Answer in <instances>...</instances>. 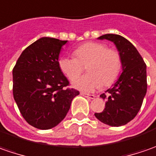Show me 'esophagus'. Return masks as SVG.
Wrapping results in <instances>:
<instances>
[{
    "instance_id": "esophagus-1",
    "label": "esophagus",
    "mask_w": 156,
    "mask_h": 156,
    "mask_svg": "<svg viewBox=\"0 0 156 156\" xmlns=\"http://www.w3.org/2000/svg\"><path fill=\"white\" fill-rule=\"evenodd\" d=\"M80 94L82 95V96H83V97H85V98H89V99H94L95 98L94 95L87 94V93H85V92H80Z\"/></svg>"
}]
</instances>
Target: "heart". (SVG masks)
Masks as SVG:
<instances>
[{
  "mask_svg": "<svg viewBox=\"0 0 156 156\" xmlns=\"http://www.w3.org/2000/svg\"><path fill=\"white\" fill-rule=\"evenodd\" d=\"M75 57L62 56L58 58V67L70 80L77 77L87 66L89 73L73 82L74 88L91 92L103 84L109 86L117 78L122 67L120 54L114 49L98 42H88L74 51Z\"/></svg>",
  "mask_w": 156,
  "mask_h": 156,
  "instance_id": "1",
  "label": "heart"
}]
</instances>
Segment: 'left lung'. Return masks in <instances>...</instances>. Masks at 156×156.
Returning a JSON list of instances; mask_svg holds the SVG:
<instances>
[{"instance_id": "8db88e82", "label": "left lung", "mask_w": 156, "mask_h": 156, "mask_svg": "<svg viewBox=\"0 0 156 156\" xmlns=\"http://www.w3.org/2000/svg\"><path fill=\"white\" fill-rule=\"evenodd\" d=\"M98 40L115 44L122 60V73L112 87L100 95L106 100L105 108L95 116L105 124L122 126L134 119L140 110L147 92V67L136 48L118 34L102 35Z\"/></svg>"}]
</instances>
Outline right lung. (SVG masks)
Here are the masks:
<instances>
[{
    "label": "right lung",
    "instance_id": "right-lung-1",
    "mask_svg": "<svg viewBox=\"0 0 156 156\" xmlns=\"http://www.w3.org/2000/svg\"><path fill=\"white\" fill-rule=\"evenodd\" d=\"M67 41L42 37L27 47L13 70V94L26 121L40 129L57 126L79 94L66 88L69 81L58 67Z\"/></svg>",
    "mask_w": 156,
    "mask_h": 156
}]
</instances>
